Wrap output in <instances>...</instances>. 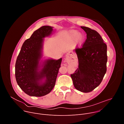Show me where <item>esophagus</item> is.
<instances>
[{
	"label": "esophagus",
	"instance_id": "34e87169",
	"mask_svg": "<svg viewBox=\"0 0 124 124\" xmlns=\"http://www.w3.org/2000/svg\"><path fill=\"white\" fill-rule=\"evenodd\" d=\"M69 55V54H67V56H68V55Z\"/></svg>",
	"mask_w": 124,
	"mask_h": 124
}]
</instances>
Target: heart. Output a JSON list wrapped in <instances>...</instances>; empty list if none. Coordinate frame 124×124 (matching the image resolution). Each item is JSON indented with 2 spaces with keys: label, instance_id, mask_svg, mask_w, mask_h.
Listing matches in <instances>:
<instances>
[{
  "label": "heart",
  "instance_id": "heart-1",
  "mask_svg": "<svg viewBox=\"0 0 124 124\" xmlns=\"http://www.w3.org/2000/svg\"><path fill=\"white\" fill-rule=\"evenodd\" d=\"M69 38L71 42L75 41V44L78 47H80L82 46L85 39L84 35L79 33V32L76 30H72L69 32Z\"/></svg>",
  "mask_w": 124,
  "mask_h": 124
}]
</instances>
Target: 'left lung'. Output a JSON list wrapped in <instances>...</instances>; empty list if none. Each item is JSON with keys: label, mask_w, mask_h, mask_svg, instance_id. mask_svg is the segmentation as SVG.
<instances>
[{"label": "left lung", "mask_w": 124, "mask_h": 124, "mask_svg": "<svg viewBox=\"0 0 124 124\" xmlns=\"http://www.w3.org/2000/svg\"><path fill=\"white\" fill-rule=\"evenodd\" d=\"M81 28L87 39L82 48L75 50L78 68L70 77L76 89L88 93L100 84L107 72V46L96 31L85 26Z\"/></svg>", "instance_id": "left-lung-1"}]
</instances>
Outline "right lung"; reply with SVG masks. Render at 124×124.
<instances>
[{
	"instance_id": "obj_1",
	"label": "right lung",
	"mask_w": 124,
	"mask_h": 124,
	"mask_svg": "<svg viewBox=\"0 0 124 124\" xmlns=\"http://www.w3.org/2000/svg\"><path fill=\"white\" fill-rule=\"evenodd\" d=\"M53 27L43 26L35 31L23 43L15 65L16 82L26 94L33 97L45 96L52 90L62 58L41 60L44 39L50 36Z\"/></svg>"
}]
</instances>
